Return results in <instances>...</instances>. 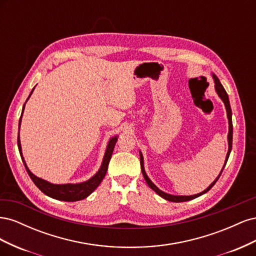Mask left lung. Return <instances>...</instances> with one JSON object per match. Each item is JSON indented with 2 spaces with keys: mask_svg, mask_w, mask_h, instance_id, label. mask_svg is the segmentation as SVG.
Segmentation results:
<instances>
[{
  "mask_svg": "<svg viewBox=\"0 0 256 256\" xmlns=\"http://www.w3.org/2000/svg\"><path fill=\"white\" fill-rule=\"evenodd\" d=\"M212 78H214V83H216V84H214L216 92V94L219 95V97L222 99V102H224V106H226V112H228V154H226V164H224V166H223V168H222V170H221V172H220L219 176L216 178L214 182L210 186H209V187H208L206 190H204L203 192H200V193H198V194H194V196H172V194H168V193H166V192H164V191H161L160 189H158V188L156 187V186H154V184L152 182V180H150L148 176L146 175L145 170H144L143 156H142V152H140V164H141V170H142V174H143V176H144V180H146L147 184H148L150 187L154 192H156L158 196H160L161 198H164L166 200H170V202H175V203L187 202V200L196 198H198V196H200L204 194V193L208 192L209 190H210V189L214 187V184L216 182V180H219V177L221 176V174H222V172H223V168H224V166H226V162H228V157H230V150H232V144H233V122H232V110H230V100H228V92H226V90H224V88L222 86V84L220 83L219 79L216 78V74H212Z\"/></svg>",
  "mask_w": 256,
  "mask_h": 256,
  "instance_id": "8db88e82",
  "label": "left lung"
}]
</instances>
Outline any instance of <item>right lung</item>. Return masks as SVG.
I'll return each mask as SVG.
<instances>
[{
	"instance_id": "1",
	"label": "right lung",
	"mask_w": 256,
	"mask_h": 256,
	"mask_svg": "<svg viewBox=\"0 0 256 256\" xmlns=\"http://www.w3.org/2000/svg\"><path fill=\"white\" fill-rule=\"evenodd\" d=\"M34 88L32 90V92H30V96L32 95ZM30 96L28 97V99L30 98ZM24 106H26V104H24ZM24 106H23L22 113H23V111H24ZM21 118H22V114H21V118H20V120H19V130H20ZM116 141H118V136H114V138H110L109 144H108V146H106V154H104L102 164V166H100L99 171L94 176H92L90 180L84 182H80V184H51L47 180H42V178H40V177L35 176L28 168L26 164L24 161V158L22 157L21 143H20L19 136H18V148H19L21 159L23 161V164H24V166L26 168V172H28V176L30 177V180H33V182L36 184V187L38 189H40L42 192H44L46 196H48L52 198L60 200H65V202H76V200H80L88 198L90 194V193L98 187L100 182H102L104 177L106 176V173L108 171V166H109V162H110V159H111Z\"/></svg>"
}]
</instances>
